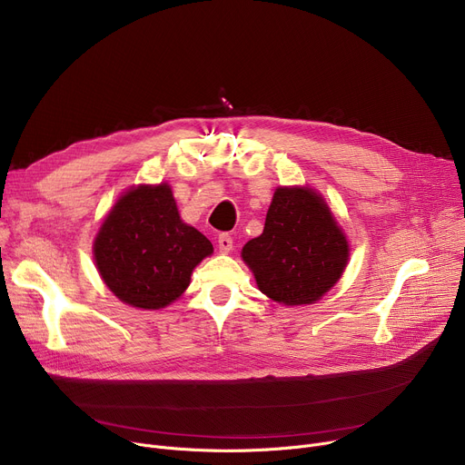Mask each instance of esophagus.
I'll return each instance as SVG.
<instances>
[{
    "label": "esophagus",
    "mask_w": 465,
    "mask_h": 465,
    "mask_svg": "<svg viewBox=\"0 0 465 465\" xmlns=\"http://www.w3.org/2000/svg\"><path fill=\"white\" fill-rule=\"evenodd\" d=\"M218 247H220L222 253H229L231 249H232V236L227 234V232L220 234V236H218Z\"/></svg>",
    "instance_id": "34e87169"
}]
</instances>
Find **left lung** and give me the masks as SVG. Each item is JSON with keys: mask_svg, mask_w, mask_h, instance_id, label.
Here are the masks:
<instances>
[{"mask_svg": "<svg viewBox=\"0 0 465 465\" xmlns=\"http://www.w3.org/2000/svg\"><path fill=\"white\" fill-rule=\"evenodd\" d=\"M242 257L268 298L302 305L320 300L339 281L348 242L322 197L309 188H279L262 234L243 245Z\"/></svg>", "mask_w": 465, "mask_h": 465, "instance_id": "left-lung-1", "label": "left lung"}]
</instances>
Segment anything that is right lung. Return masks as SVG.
<instances>
[{
  "mask_svg": "<svg viewBox=\"0 0 465 465\" xmlns=\"http://www.w3.org/2000/svg\"><path fill=\"white\" fill-rule=\"evenodd\" d=\"M212 252L204 234L183 223L167 184L139 186L123 195L94 240L104 282L119 300L141 309L174 302Z\"/></svg>",
  "mask_w": 465,
  "mask_h": 465,
  "instance_id": "add662e5",
  "label": "right lung"
}]
</instances>
